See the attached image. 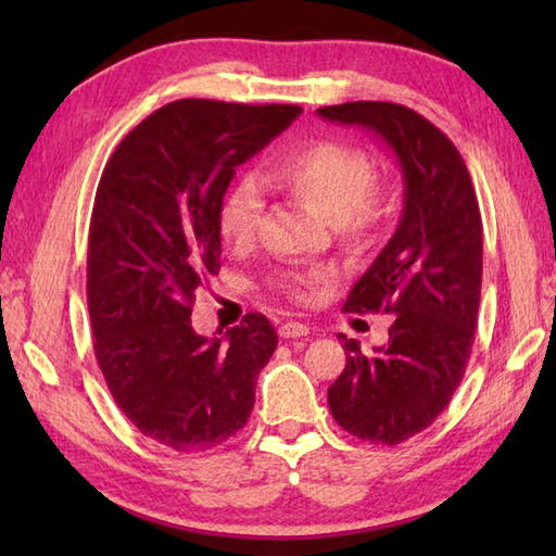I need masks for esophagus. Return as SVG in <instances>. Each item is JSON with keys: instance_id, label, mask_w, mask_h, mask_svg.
I'll return each instance as SVG.
<instances>
[{"instance_id": "1", "label": "esophagus", "mask_w": 556, "mask_h": 556, "mask_svg": "<svg viewBox=\"0 0 556 556\" xmlns=\"http://www.w3.org/2000/svg\"><path fill=\"white\" fill-rule=\"evenodd\" d=\"M308 334H311V327L303 323L289 320L279 327V337H285V339H296V337H308Z\"/></svg>"}]
</instances>
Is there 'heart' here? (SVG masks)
<instances>
[{
  "mask_svg": "<svg viewBox=\"0 0 556 556\" xmlns=\"http://www.w3.org/2000/svg\"><path fill=\"white\" fill-rule=\"evenodd\" d=\"M267 186L299 198L317 215L332 222L334 231L349 243H365L382 219V198L375 191V164L363 150L339 140H315L281 157L263 174ZM263 212V193L255 181L243 179L219 207V233L229 245L243 248L253 241ZM334 279L332 269L285 271L275 285L296 301H311L317 289Z\"/></svg>",
  "mask_w": 556,
  "mask_h": 556,
  "instance_id": "obj_1",
  "label": "heart"
}]
</instances>
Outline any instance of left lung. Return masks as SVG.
<instances>
[{"label":"left lung","instance_id":"obj_1","mask_svg":"<svg viewBox=\"0 0 556 556\" xmlns=\"http://www.w3.org/2000/svg\"><path fill=\"white\" fill-rule=\"evenodd\" d=\"M327 122L370 128L399 157L404 215L353 285L344 311L394 315L389 344L365 356L344 337L346 368L327 389L334 420L358 440L401 444L430 428L464 380L482 285V219L456 146L396 102L320 108Z\"/></svg>","mask_w":556,"mask_h":556}]
</instances>
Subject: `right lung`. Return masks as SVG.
Returning a JSON list of instances; mask_svg holds the SVG:
<instances>
[{
    "label": "right lung",
    "instance_id": "1",
    "mask_svg": "<svg viewBox=\"0 0 556 556\" xmlns=\"http://www.w3.org/2000/svg\"><path fill=\"white\" fill-rule=\"evenodd\" d=\"M299 114L296 104L176 100L140 122L100 176L88 236L92 349L124 416L174 452H207L239 432L277 349L265 315L207 339L191 311L219 271L233 169Z\"/></svg>",
    "mask_w": 556,
    "mask_h": 556
}]
</instances>
